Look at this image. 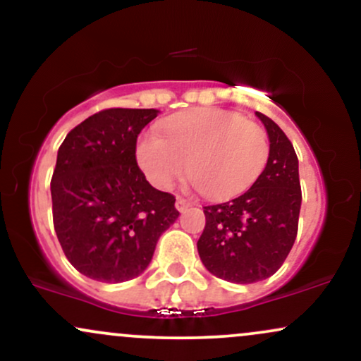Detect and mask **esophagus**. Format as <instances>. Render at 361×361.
I'll use <instances>...</instances> for the list:
<instances>
[{
  "instance_id": "obj_1",
  "label": "esophagus",
  "mask_w": 361,
  "mask_h": 361,
  "mask_svg": "<svg viewBox=\"0 0 361 361\" xmlns=\"http://www.w3.org/2000/svg\"><path fill=\"white\" fill-rule=\"evenodd\" d=\"M190 205H192V202L186 200V198H183V197H178L176 198V209L180 210V212H185V210L188 209Z\"/></svg>"
}]
</instances>
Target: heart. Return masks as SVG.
Masks as SVG:
<instances>
[{"label": "heart", "mask_w": 361, "mask_h": 361, "mask_svg": "<svg viewBox=\"0 0 361 361\" xmlns=\"http://www.w3.org/2000/svg\"><path fill=\"white\" fill-rule=\"evenodd\" d=\"M147 132L137 144V159L149 180L169 188L188 169L198 192L212 200L246 192L270 157V139L241 114L198 109L175 115Z\"/></svg>", "instance_id": "b5f03b06"}]
</instances>
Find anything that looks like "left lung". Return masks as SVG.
<instances>
[{
    "mask_svg": "<svg viewBox=\"0 0 361 361\" xmlns=\"http://www.w3.org/2000/svg\"><path fill=\"white\" fill-rule=\"evenodd\" d=\"M270 139V157L247 192L204 207L205 227L197 247L212 275L233 283L271 276L297 238L302 204L299 159L285 132L256 111Z\"/></svg>",
    "mask_w": 361,
    "mask_h": 361,
    "instance_id": "left-lung-1",
    "label": "left lung"
}]
</instances>
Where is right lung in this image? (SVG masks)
Wrapping results in <instances>:
<instances>
[{"label":"right lung","instance_id":"1","mask_svg":"<svg viewBox=\"0 0 361 361\" xmlns=\"http://www.w3.org/2000/svg\"><path fill=\"white\" fill-rule=\"evenodd\" d=\"M154 109H106L66 135L51 181L54 229L69 263L88 279L120 283L147 268L176 221L171 193L149 185L135 144Z\"/></svg>","mask_w":361,"mask_h":361}]
</instances>
